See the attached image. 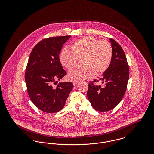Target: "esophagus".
<instances>
[{
	"label": "esophagus",
	"mask_w": 154,
	"mask_h": 154,
	"mask_svg": "<svg viewBox=\"0 0 154 154\" xmlns=\"http://www.w3.org/2000/svg\"><path fill=\"white\" fill-rule=\"evenodd\" d=\"M74 85H76L78 84V82H73Z\"/></svg>",
	"instance_id": "1"
}]
</instances>
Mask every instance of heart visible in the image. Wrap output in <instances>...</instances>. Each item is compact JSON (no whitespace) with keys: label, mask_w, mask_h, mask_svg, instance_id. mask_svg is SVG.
Listing matches in <instances>:
<instances>
[{"label":"heart","mask_w":154,"mask_h":154,"mask_svg":"<svg viewBox=\"0 0 154 154\" xmlns=\"http://www.w3.org/2000/svg\"><path fill=\"white\" fill-rule=\"evenodd\" d=\"M112 56V49L109 42L88 36L74 42L72 50L64 48L59 59L62 66L70 69L76 65L78 59L82 58V65L84 66L73 69L67 74L69 80L78 82L91 78L94 73H104L110 66Z\"/></svg>","instance_id":"obj_1"}]
</instances>
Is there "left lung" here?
I'll return each instance as SVG.
<instances>
[{"instance_id": "1", "label": "left lung", "mask_w": 154, "mask_h": 154, "mask_svg": "<svg viewBox=\"0 0 154 154\" xmlns=\"http://www.w3.org/2000/svg\"><path fill=\"white\" fill-rule=\"evenodd\" d=\"M112 56L108 69L99 79L103 86L97 85L94 82L88 85L87 97L95 110L106 112L116 107L123 98L126 90L129 76V69L124 51L114 39L110 38Z\"/></svg>"}]
</instances>
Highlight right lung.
Here are the masks:
<instances>
[{
    "mask_svg": "<svg viewBox=\"0 0 154 154\" xmlns=\"http://www.w3.org/2000/svg\"><path fill=\"white\" fill-rule=\"evenodd\" d=\"M71 36L43 39L30 54L25 80L30 99L38 109L47 113L62 110L73 88L71 82L58 83L66 74L59 60V53Z\"/></svg>",
    "mask_w": 154,
    "mask_h": 154,
    "instance_id": "add662e5",
    "label": "right lung"
}]
</instances>
